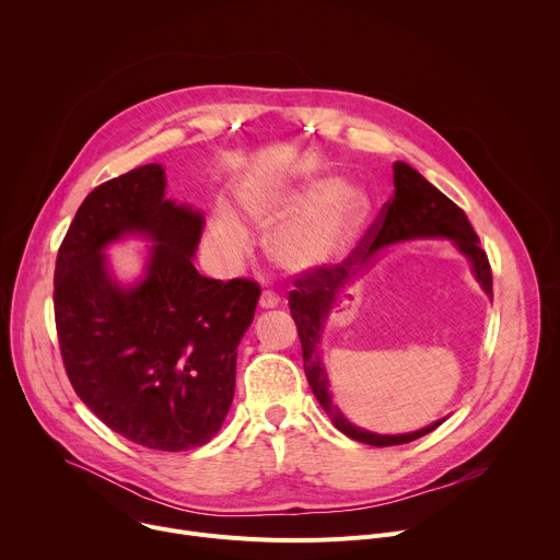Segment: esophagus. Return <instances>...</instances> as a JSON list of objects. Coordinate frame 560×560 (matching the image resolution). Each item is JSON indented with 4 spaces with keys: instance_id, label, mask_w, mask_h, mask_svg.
I'll return each instance as SVG.
<instances>
[{
    "instance_id": "34e87169",
    "label": "esophagus",
    "mask_w": 560,
    "mask_h": 560,
    "mask_svg": "<svg viewBox=\"0 0 560 560\" xmlns=\"http://www.w3.org/2000/svg\"><path fill=\"white\" fill-rule=\"evenodd\" d=\"M281 303V296H279V292H275V290H264L261 292V299H259V305L261 307H277Z\"/></svg>"
}]
</instances>
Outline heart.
I'll list each match as a JSON object with an SVG mask.
<instances>
[{
	"instance_id": "b5f03b06",
	"label": "heart",
	"mask_w": 560,
	"mask_h": 560,
	"mask_svg": "<svg viewBox=\"0 0 560 560\" xmlns=\"http://www.w3.org/2000/svg\"><path fill=\"white\" fill-rule=\"evenodd\" d=\"M368 197L350 184L312 182L296 190L250 201L248 212L261 228H275L268 253L290 272H310L335 261L368 214ZM206 248L221 268H234L250 253V236L230 210H217Z\"/></svg>"
}]
</instances>
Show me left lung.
<instances>
[{"label":"left lung","mask_w":560,"mask_h":560,"mask_svg":"<svg viewBox=\"0 0 560 560\" xmlns=\"http://www.w3.org/2000/svg\"><path fill=\"white\" fill-rule=\"evenodd\" d=\"M423 236L452 238L454 246L469 259L476 281L481 283V288L492 296V268L467 214L441 190H436L423 175H419L412 166L396 162L394 195L381 208L376 221L368 228L359 246L341 264L322 266L296 277L294 281L296 290H292L288 299L292 318L299 330L301 350H303V370L316 396V401L322 404V408L328 412L337 430H341L346 436L365 445H374V447L404 445L430 434L445 419L419 432L396 434V436L374 434L352 425L343 417V412L332 404L328 376L322 365V359H318L316 346H318V339H322L324 324L332 305L337 303L341 290L348 283H352L363 272V268L370 266L376 250L398 242H408V238H423Z\"/></svg>","instance_id":"8db88e82"}]
</instances>
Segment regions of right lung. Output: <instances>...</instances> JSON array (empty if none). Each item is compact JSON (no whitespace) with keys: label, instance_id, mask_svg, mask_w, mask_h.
Listing matches in <instances>:
<instances>
[{"label":"right lung","instance_id":"right-lung-1","mask_svg":"<svg viewBox=\"0 0 560 560\" xmlns=\"http://www.w3.org/2000/svg\"><path fill=\"white\" fill-rule=\"evenodd\" d=\"M166 173L139 166L79 206L55 266V326L77 396L124 439L162 452L208 443L232 396L236 348L261 288L192 266L203 214L164 197ZM126 233L155 244L147 277L121 289L103 248Z\"/></svg>","mask_w":560,"mask_h":560}]
</instances>
